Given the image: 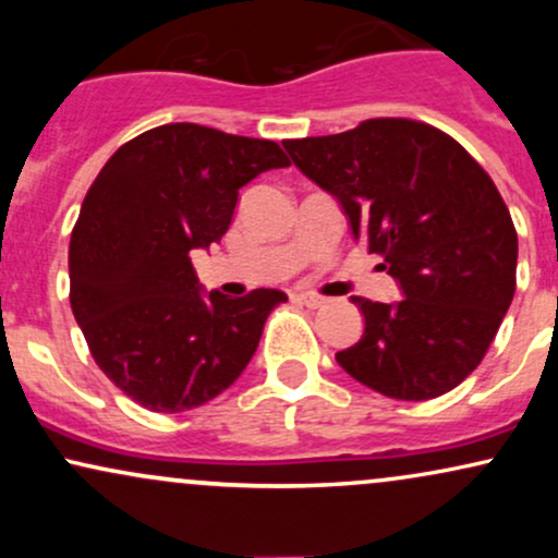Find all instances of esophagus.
<instances>
[{
	"label": "esophagus",
	"instance_id": "34e87169",
	"mask_svg": "<svg viewBox=\"0 0 558 558\" xmlns=\"http://www.w3.org/2000/svg\"><path fill=\"white\" fill-rule=\"evenodd\" d=\"M293 301L310 306V310H317V306L325 304V296H317V293H293Z\"/></svg>",
	"mask_w": 558,
	"mask_h": 558
}]
</instances>
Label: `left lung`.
Instances as JSON below:
<instances>
[{"label":"left lung","mask_w":558,"mask_h":558,"mask_svg":"<svg viewBox=\"0 0 558 558\" xmlns=\"http://www.w3.org/2000/svg\"><path fill=\"white\" fill-rule=\"evenodd\" d=\"M283 146L341 204L351 235L380 254L403 296L354 299L364 332L336 362L388 399L457 388L483 362L517 288V230L488 172L444 131L403 118Z\"/></svg>","instance_id":"1"}]
</instances>
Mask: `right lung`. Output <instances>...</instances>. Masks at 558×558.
<instances>
[{
    "mask_svg": "<svg viewBox=\"0 0 558 558\" xmlns=\"http://www.w3.org/2000/svg\"><path fill=\"white\" fill-rule=\"evenodd\" d=\"M288 165L275 141L170 123L128 141L96 175L70 235V306L101 373L141 407H202L252 362L288 296L204 293L191 252L220 243L243 185Z\"/></svg>",
    "mask_w": 558,
    "mask_h": 558,
    "instance_id": "right-lung-1",
    "label": "right lung"
}]
</instances>
